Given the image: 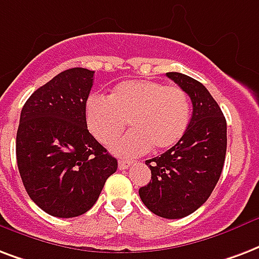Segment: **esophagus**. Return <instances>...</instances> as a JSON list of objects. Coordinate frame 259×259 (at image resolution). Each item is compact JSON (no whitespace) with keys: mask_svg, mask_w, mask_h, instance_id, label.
<instances>
[{"mask_svg":"<svg viewBox=\"0 0 259 259\" xmlns=\"http://www.w3.org/2000/svg\"><path fill=\"white\" fill-rule=\"evenodd\" d=\"M132 163H133L132 160H123V159H121V160L118 161V165H119V169H126Z\"/></svg>","mask_w":259,"mask_h":259,"instance_id":"34e87169","label":"esophagus"}]
</instances>
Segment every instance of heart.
I'll return each mask as SVG.
<instances>
[{"mask_svg":"<svg viewBox=\"0 0 259 259\" xmlns=\"http://www.w3.org/2000/svg\"><path fill=\"white\" fill-rule=\"evenodd\" d=\"M190 100L178 85L156 80H129L114 88L110 98L91 95L85 104L88 129L99 143L107 145L125 130H133L112 144L118 155H140L152 147H174L190 122Z\"/></svg>","mask_w":259,"mask_h":259,"instance_id":"1","label":"heart"}]
</instances>
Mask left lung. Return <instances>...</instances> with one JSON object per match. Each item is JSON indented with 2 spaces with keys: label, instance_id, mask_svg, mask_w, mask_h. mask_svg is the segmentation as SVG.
<instances>
[{
  "label": "left lung",
  "instance_id": "8db88e82",
  "mask_svg": "<svg viewBox=\"0 0 259 259\" xmlns=\"http://www.w3.org/2000/svg\"><path fill=\"white\" fill-rule=\"evenodd\" d=\"M167 77L191 99L186 133L168 151L149 159L151 182L138 190L152 213L182 219L208 200L222 175L227 152V122L216 100L200 81L169 72Z\"/></svg>",
  "mask_w": 259,
  "mask_h": 259
}]
</instances>
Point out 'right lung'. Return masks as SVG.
<instances>
[{"mask_svg": "<svg viewBox=\"0 0 259 259\" xmlns=\"http://www.w3.org/2000/svg\"><path fill=\"white\" fill-rule=\"evenodd\" d=\"M94 70L68 69L37 88L20 115L16 157L29 198L55 217H76L98 201L118 161L88 132Z\"/></svg>", "mask_w": 259, "mask_h": 259, "instance_id": "1", "label": "right lung"}]
</instances>
